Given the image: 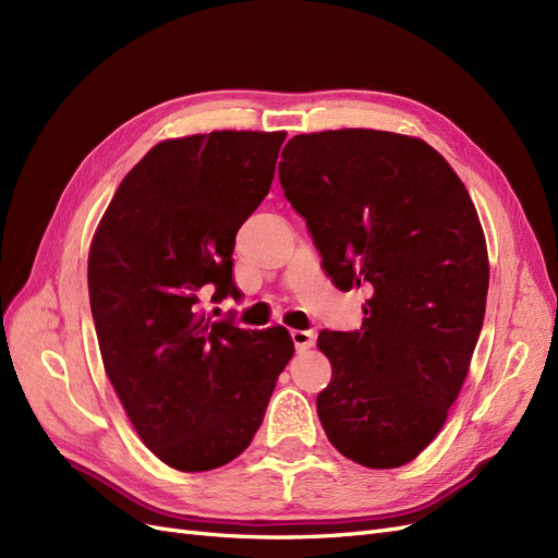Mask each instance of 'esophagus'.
<instances>
[{
    "mask_svg": "<svg viewBox=\"0 0 558 558\" xmlns=\"http://www.w3.org/2000/svg\"><path fill=\"white\" fill-rule=\"evenodd\" d=\"M292 340H294V345H296V350H299V352L315 348V333H313V331H301V329H294V331H292Z\"/></svg>",
    "mask_w": 558,
    "mask_h": 558,
    "instance_id": "34e87169",
    "label": "esophagus"
}]
</instances>
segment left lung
Returning a JSON list of instances; mask_svg holds the SVG:
<instances>
[{
  "label": "left lung",
  "mask_w": 558,
  "mask_h": 558,
  "mask_svg": "<svg viewBox=\"0 0 558 558\" xmlns=\"http://www.w3.org/2000/svg\"><path fill=\"white\" fill-rule=\"evenodd\" d=\"M278 175L331 282L371 292L362 329L317 338L333 368L319 422L354 463L399 469L469 375L489 290L477 210L438 150L391 132L299 134Z\"/></svg>",
  "instance_id": "1"
}]
</instances>
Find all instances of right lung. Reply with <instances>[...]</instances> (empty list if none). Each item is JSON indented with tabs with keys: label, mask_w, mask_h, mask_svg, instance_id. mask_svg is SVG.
Wrapping results in <instances>:
<instances>
[{
	"label": "right lung",
	"mask_w": 558,
	"mask_h": 558,
	"mask_svg": "<svg viewBox=\"0 0 558 558\" xmlns=\"http://www.w3.org/2000/svg\"><path fill=\"white\" fill-rule=\"evenodd\" d=\"M284 132L161 141L124 175L89 247L87 290L106 375L150 452L175 471L220 469L253 442L294 354L284 327L210 322L239 299L236 231L271 190Z\"/></svg>",
	"instance_id": "1"
}]
</instances>
